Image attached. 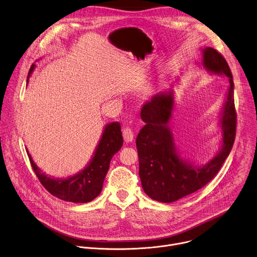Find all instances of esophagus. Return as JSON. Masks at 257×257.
Segmentation results:
<instances>
[{"instance_id":"obj_1","label":"esophagus","mask_w":257,"mask_h":257,"mask_svg":"<svg viewBox=\"0 0 257 257\" xmlns=\"http://www.w3.org/2000/svg\"><path fill=\"white\" fill-rule=\"evenodd\" d=\"M123 138H124L125 142H132L133 139H134L133 131L130 128H128V127L124 128L123 129Z\"/></svg>"}]
</instances>
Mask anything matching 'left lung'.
Masks as SVG:
<instances>
[{"label":"left lung","instance_id":"left-lung-1","mask_svg":"<svg viewBox=\"0 0 257 257\" xmlns=\"http://www.w3.org/2000/svg\"><path fill=\"white\" fill-rule=\"evenodd\" d=\"M201 68L210 74L224 75L228 89L219 117L221 143L217 154L205 164H196L181 155L169 125L175 108L173 89L159 92L141 109L145 123L136 138L139 177L145 194L161 203H173L206 186L220 170L235 140L236 112L234 82L225 58L214 48H202ZM177 82V81H176Z\"/></svg>","mask_w":257,"mask_h":257}]
</instances>
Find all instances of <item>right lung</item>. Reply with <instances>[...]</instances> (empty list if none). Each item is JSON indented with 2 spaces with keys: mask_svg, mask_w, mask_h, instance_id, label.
I'll list each match as a JSON object with an SVG mask.
<instances>
[{
  "mask_svg": "<svg viewBox=\"0 0 257 257\" xmlns=\"http://www.w3.org/2000/svg\"><path fill=\"white\" fill-rule=\"evenodd\" d=\"M33 63L27 77V82L35 69ZM123 145V136L119 122H112L104 127L98 145L88 164L77 174L55 179L48 177L36 165L29 151L27 154L35 175L42 186L54 197L71 203H89L97 198L103 189L104 180L110 167V162Z\"/></svg>",
  "mask_w": 257,
  "mask_h": 257,
  "instance_id": "right-lung-1",
  "label": "right lung"
}]
</instances>
